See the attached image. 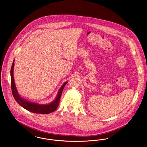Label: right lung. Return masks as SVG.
<instances>
[{"instance_id": "right-lung-1", "label": "right lung", "mask_w": 147, "mask_h": 147, "mask_svg": "<svg viewBox=\"0 0 147 147\" xmlns=\"http://www.w3.org/2000/svg\"><path fill=\"white\" fill-rule=\"evenodd\" d=\"M14 61H13L12 66L11 68L10 75H11V87L13 95L15 99V100L18 102L20 106L22 108L25 109L26 110L31 111L32 113L40 114H49L54 111L59 104L60 99L61 96L62 92L65 86L67 83V81L64 82L60 89L58 90L57 95L56 96L55 99L48 104H39L37 102H31L25 98L22 97L20 95L16 89V85L15 83L14 78H13V67H14Z\"/></svg>"}]
</instances>
